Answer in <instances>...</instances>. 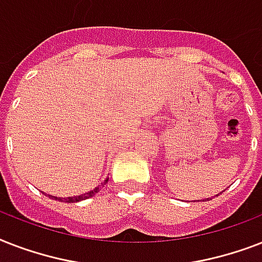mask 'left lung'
<instances>
[{"label": "left lung", "instance_id": "8db88e82", "mask_svg": "<svg viewBox=\"0 0 262 262\" xmlns=\"http://www.w3.org/2000/svg\"><path fill=\"white\" fill-rule=\"evenodd\" d=\"M216 195H217V194H216ZM207 200H208V199H207Z\"/></svg>", "mask_w": 262, "mask_h": 262}]
</instances>
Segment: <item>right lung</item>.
Returning a JSON list of instances; mask_svg holds the SVG:
<instances>
[{
  "instance_id": "add662e5",
  "label": "right lung",
  "mask_w": 262,
  "mask_h": 262,
  "mask_svg": "<svg viewBox=\"0 0 262 262\" xmlns=\"http://www.w3.org/2000/svg\"><path fill=\"white\" fill-rule=\"evenodd\" d=\"M108 181V178H106V181L102 183V185H104V183ZM100 185V186H102ZM100 186L95 187L94 190L88 191V193H85V194H81V195H75V197H65V199H62V197H55V195H50L49 194V197L50 199H54V200H58V201H63V203H77V201H81V200H85V199H90V197H92V195H95L96 193L99 191V189H100Z\"/></svg>"
}]
</instances>
